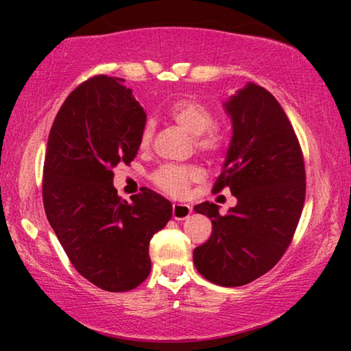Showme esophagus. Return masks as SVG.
Returning <instances> with one entry per match:
<instances>
[{
  "instance_id": "34e87169",
  "label": "esophagus",
  "mask_w": 351,
  "mask_h": 351,
  "mask_svg": "<svg viewBox=\"0 0 351 351\" xmlns=\"http://www.w3.org/2000/svg\"><path fill=\"white\" fill-rule=\"evenodd\" d=\"M174 214L177 217H184L185 213H184V208H174Z\"/></svg>"
}]
</instances>
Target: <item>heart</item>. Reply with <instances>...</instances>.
Masks as SVG:
<instances>
[{
	"instance_id": "obj_1",
	"label": "heart",
	"mask_w": 351,
	"mask_h": 351,
	"mask_svg": "<svg viewBox=\"0 0 351 351\" xmlns=\"http://www.w3.org/2000/svg\"><path fill=\"white\" fill-rule=\"evenodd\" d=\"M213 141H214L213 134H206V136L203 137V142L206 143V145H210V143H213ZM184 185H185V177H182V176L176 177V179L171 182L169 191H176V190L177 191H182V189H184Z\"/></svg>"
}]
</instances>
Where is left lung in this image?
I'll return each instance as SVG.
<instances>
[{"label": "left lung", "mask_w": 351, "mask_h": 351, "mask_svg": "<svg viewBox=\"0 0 351 351\" xmlns=\"http://www.w3.org/2000/svg\"><path fill=\"white\" fill-rule=\"evenodd\" d=\"M147 114L123 80L95 76L62 105L47 138L43 201L71 265L108 292L136 289L150 275V239L172 206L150 189L118 195L113 169L129 165Z\"/></svg>", "instance_id": "1"}]
</instances>
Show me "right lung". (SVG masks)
I'll use <instances>...</instances> for the list:
<instances>
[{
	"label": "right lung",
	"instance_id": "add662e5",
	"mask_svg": "<svg viewBox=\"0 0 351 351\" xmlns=\"http://www.w3.org/2000/svg\"><path fill=\"white\" fill-rule=\"evenodd\" d=\"M222 107L232 141L215 191L230 186L233 198L195 208L213 233L193 263L214 285L238 287L270 271L289 246L304 208L305 166L285 110L262 86L247 83Z\"/></svg>",
	"mask_w": 351,
	"mask_h": 351
}]
</instances>
